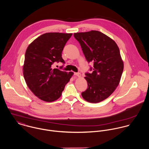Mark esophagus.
<instances>
[{
	"label": "esophagus",
	"mask_w": 149,
	"mask_h": 149,
	"mask_svg": "<svg viewBox=\"0 0 149 149\" xmlns=\"http://www.w3.org/2000/svg\"><path fill=\"white\" fill-rule=\"evenodd\" d=\"M74 75H76L77 77H81V75L79 72H74Z\"/></svg>",
	"instance_id": "1"
}]
</instances>
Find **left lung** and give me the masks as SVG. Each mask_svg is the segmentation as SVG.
<instances>
[{
  "label": "left lung",
  "instance_id": "obj_1",
  "mask_svg": "<svg viewBox=\"0 0 149 149\" xmlns=\"http://www.w3.org/2000/svg\"><path fill=\"white\" fill-rule=\"evenodd\" d=\"M74 36L87 62L94 63L93 72L84 77L88 88L82 93L83 98L90 103L102 102L113 94L120 81L124 65L119 47L114 40L98 31Z\"/></svg>",
  "mask_w": 149,
  "mask_h": 149
}]
</instances>
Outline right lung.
Here are the masks:
<instances>
[{"label":"right lung","instance_id":"right-lung-1","mask_svg":"<svg viewBox=\"0 0 149 149\" xmlns=\"http://www.w3.org/2000/svg\"><path fill=\"white\" fill-rule=\"evenodd\" d=\"M72 34L43 33L26 50L23 66L24 78L33 94L43 101L51 102L59 99L74 74L52 67L55 62L65 63L62 52Z\"/></svg>","mask_w":149,"mask_h":149}]
</instances>
